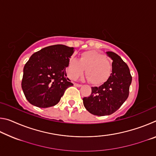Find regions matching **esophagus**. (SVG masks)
<instances>
[{"label":"esophagus","mask_w":156,"mask_h":156,"mask_svg":"<svg viewBox=\"0 0 156 156\" xmlns=\"http://www.w3.org/2000/svg\"><path fill=\"white\" fill-rule=\"evenodd\" d=\"M73 85H74L75 87H80L82 86V84H78V83H74V84H73Z\"/></svg>","instance_id":"obj_1"}]
</instances>
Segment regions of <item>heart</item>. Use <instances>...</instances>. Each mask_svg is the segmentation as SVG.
<instances>
[{"mask_svg":"<svg viewBox=\"0 0 156 156\" xmlns=\"http://www.w3.org/2000/svg\"><path fill=\"white\" fill-rule=\"evenodd\" d=\"M94 85H100L108 80L112 74V66L105 55L94 50H88L80 55L79 60L71 59L67 67L69 77L76 80L83 74Z\"/></svg>","mask_w":156,"mask_h":156,"instance_id":"obj_1","label":"heart"}]
</instances>
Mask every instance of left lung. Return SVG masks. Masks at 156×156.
Listing matches in <instances>:
<instances>
[{
  "label": "left lung",
  "mask_w": 156,
  "mask_h": 156,
  "mask_svg": "<svg viewBox=\"0 0 156 156\" xmlns=\"http://www.w3.org/2000/svg\"><path fill=\"white\" fill-rule=\"evenodd\" d=\"M112 59V73L108 80L98 87H91L89 97L83 98V105L91 114L103 116L115 112L127 99L132 77L127 65L112 51H107Z\"/></svg>",
  "instance_id": "obj_1"
}]
</instances>
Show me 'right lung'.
<instances>
[{
  "label": "right lung",
  "instance_id": "obj_1",
  "mask_svg": "<svg viewBox=\"0 0 156 156\" xmlns=\"http://www.w3.org/2000/svg\"><path fill=\"white\" fill-rule=\"evenodd\" d=\"M73 47L55 44L31 55L23 69L21 86L28 102L47 108L60 101L66 89L73 85L66 78L65 69Z\"/></svg>",
  "mask_w": 156,
  "mask_h": 156
}]
</instances>
